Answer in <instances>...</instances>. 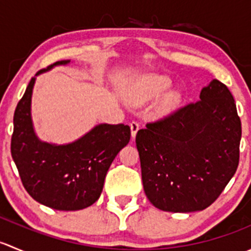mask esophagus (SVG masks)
Returning <instances> with one entry per match:
<instances>
[{
    "mask_svg": "<svg viewBox=\"0 0 251 251\" xmlns=\"http://www.w3.org/2000/svg\"><path fill=\"white\" fill-rule=\"evenodd\" d=\"M130 127H131V136H132V138H135L136 133H137V131L140 130V124H138L137 121H131Z\"/></svg>",
    "mask_w": 251,
    "mask_h": 251,
    "instance_id": "34e87169",
    "label": "esophagus"
}]
</instances>
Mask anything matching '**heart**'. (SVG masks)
<instances>
[{"mask_svg": "<svg viewBox=\"0 0 251 251\" xmlns=\"http://www.w3.org/2000/svg\"><path fill=\"white\" fill-rule=\"evenodd\" d=\"M171 80L163 75H149L143 77L136 86L133 91L132 100L137 103H143L147 100H154L160 97L170 88ZM179 102V96L177 93H171L165 98L163 103V108L165 110L173 109Z\"/></svg>", "mask_w": 251, "mask_h": 251, "instance_id": "heart-1", "label": "heart"}]
</instances>
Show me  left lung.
<instances>
[{"label": "left lung", "instance_id": "obj_1", "mask_svg": "<svg viewBox=\"0 0 251 251\" xmlns=\"http://www.w3.org/2000/svg\"><path fill=\"white\" fill-rule=\"evenodd\" d=\"M240 137L233 96L212 80L198 102L147 124L136 135L147 198L163 211L206 209L237 171Z\"/></svg>", "mask_w": 251, "mask_h": 251}]
</instances>
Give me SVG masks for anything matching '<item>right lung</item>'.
Returning <instances> with one entry per match:
<instances>
[{"label": "right lung", "mask_w": 251, "mask_h": 251, "mask_svg": "<svg viewBox=\"0 0 251 251\" xmlns=\"http://www.w3.org/2000/svg\"><path fill=\"white\" fill-rule=\"evenodd\" d=\"M31 77L13 118L11 153L23 186L40 204L62 211L92 205L102 193L105 175L119 151L130 142L127 125L100 124L73 143H47L39 140L31 120V95L37 75Z\"/></svg>", "instance_id": "right-lung-1"}]
</instances>
